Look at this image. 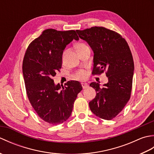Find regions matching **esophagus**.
Wrapping results in <instances>:
<instances>
[{
	"label": "esophagus",
	"instance_id": "esophagus-1",
	"mask_svg": "<svg viewBox=\"0 0 154 154\" xmlns=\"http://www.w3.org/2000/svg\"><path fill=\"white\" fill-rule=\"evenodd\" d=\"M81 85H82L83 89H87V88L89 87L88 84L86 83H81Z\"/></svg>",
	"mask_w": 154,
	"mask_h": 154
}]
</instances>
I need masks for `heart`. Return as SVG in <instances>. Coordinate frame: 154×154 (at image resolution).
<instances>
[{"instance_id": "obj_1", "label": "heart", "mask_w": 154, "mask_h": 154, "mask_svg": "<svg viewBox=\"0 0 154 154\" xmlns=\"http://www.w3.org/2000/svg\"><path fill=\"white\" fill-rule=\"evenodd\" d=\"M85 46H86V45H85V44H79L77 45L76 49H77V50H79V49L82 48H83V47H85ZM65 54V52H64V53H63V58L64 57ZM87 72H86L85 71H84V70H79V71H78L77 72V73H76V75H75V77H76L77 79H81V80L85 79V78L87 77Z\"/></svg>"}]
</instances>
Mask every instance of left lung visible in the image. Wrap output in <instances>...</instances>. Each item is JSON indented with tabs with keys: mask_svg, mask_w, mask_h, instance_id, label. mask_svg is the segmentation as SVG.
Wrapping results in <instances>:
<instances>
[{
	"mask_svg": "<svg viewBox=\"0 0 154 154\" xmlns=\"http://www.w3.org/2000/svg\"><path fill=\"white\" fill-rule=\"evenodd\" d=\"M93 51V74L106 72L108 83L90 86L97 94L90 101V109L100 119L109 120L122 110L131 94L134 71L133 57L126 41L116 32L103 27L76 30Z\"/></svg>",
	"mask_w": 154,
	"mask_h": 154,
	"instance_id": "1",
	"label": "left lung"
}]
</instances>
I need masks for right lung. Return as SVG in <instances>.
<instances>
[{"instance_id": "1", "label": "right lung", "mask_w": 154, "mask_h": 154, "mask_svg": "<svg viewBox=\"0 0 154 154\" xmlns=\"http://www.w3.org/2000/svg\"><path fill=\"white\" fill-rule=\"evenodd\" d=\"M73 40H79L75 30L48 29L31 42L23 60L28 99L38 115L53 125L63 123L71 116L75 100L82 90L79 81H68L63 87L53 80L61 68L65 48Z\"/></svg>"}]
</instances>
